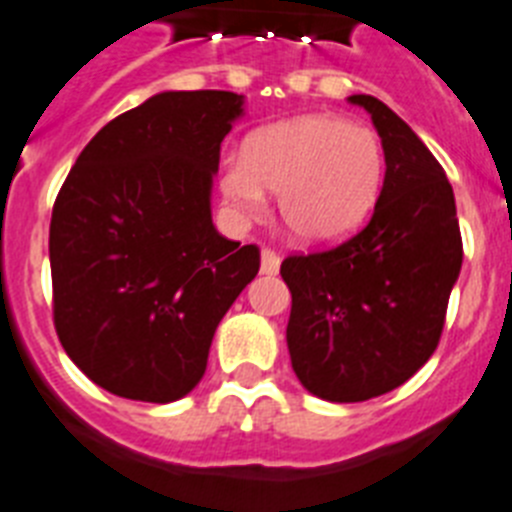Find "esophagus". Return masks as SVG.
Returning a JSON list of instances; mask_svg holds the SVG:
<instances>
[{"instance_id":"1","label":"esophagus","mask_w":512,"mask_h":512,"mask_svg":"<svg viewBox=\"0 0 512 512\" xmlns=\"http://www.w3.org/2000/svg\"><path fill=\"white\" fill-rule=\"evenodd\" d=\"M260 270L265 275H275L278 270H281V255L275 250H270V247H265L262 250V262H260Z\"/></svg>"}]
</instances>
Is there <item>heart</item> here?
I'll list each match as a JSON object with an SVG mask.
<instances>
[{"label": "heart", "mask_w": 512, "mask_h": 512, "mask_svg": "<svg viewBox=\"0 0 512 512\" xmlns=\"http://www.w3.org/2000/svg\"><path fill=\"white\" fill-rule=\"evenodd\" d=\"M219 182L239 216H260L270 190L293 237L337 242L366 221L379 198L384 149L371 128L301 115L257 131L242 157L221 159Z\"/></svg>", "instance_id": "1"}]
</instances>
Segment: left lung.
<instances>
[{"mask_svg": "<svg viewBox=\"0 0 512 512\" xmlns=\"http://www.w3.org/2000/svg\"><path fill=\"white\" fill-rule=\"evenodd\" d=\"M386 157L371 219L345 242L288 255L286 340L301 384L330 402H366L397 389L441 342L461 244L451 182L407 123L371 95Z\"/></svg>", "mask_w": 512, "mask_h": 512, "instance_id": "left-lung-1", "label": "left lung"}]
</instances>
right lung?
Segmentation results:
<instances>
[{"label": "right lung", "instance_id": "add662e5", "mask_svg": "<svg viewBox=\"0 0 512 512\" xmlns=\"http://www.w3.org/2000/svg\"><path fill=\"white\" fill-rule=\"evenodd\" d=\"M239 115L234 92L149 97L95 133L56 195L53 327L110 394L185 397L221 317L260 270V247H239L211 221L221 141Z\"/></svg>", "mask_w": 512, "mask_h": 512}]
</instances>
